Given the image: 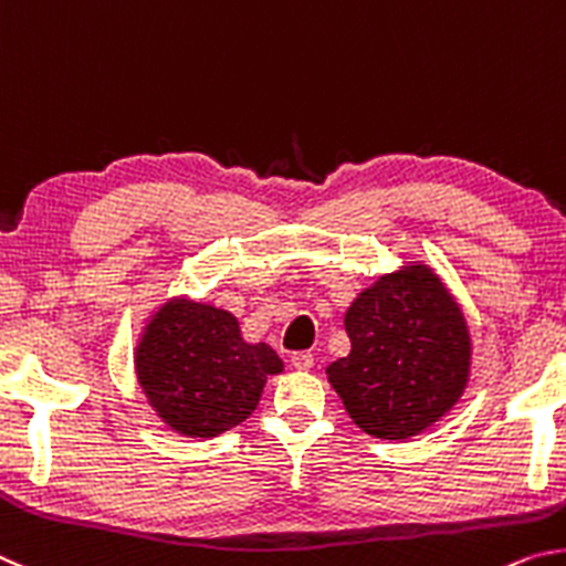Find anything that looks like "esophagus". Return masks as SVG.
<instances>
[{
	"label": "esophagus",
	"instance_id": "1",
	"mask_svg": "<svg viewBox=\"0 0 566 566\" xmlns=\"http://www.w3.org/2000/svg\"><path fill=\"white\" fill-rule=\"evenodd\" d=\"M291 363H293V368L295 370H301V373H308L311 368H313V355L311 353H293L291 355Z\"/></svg>",
	"mask_w": 566,
	"mask_h": 566
}]
</instances>
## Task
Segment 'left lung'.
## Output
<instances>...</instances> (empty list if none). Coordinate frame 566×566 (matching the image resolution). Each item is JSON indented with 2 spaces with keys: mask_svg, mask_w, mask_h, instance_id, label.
<instances>
[{
  "mask_svg": "<svg viewBox=\"0 0 566 566\" xmlns=\"http://www.w3.org/2000/svg\"><path fill=\"white\" fill-rule=\"evenodd\" d=\"M350 353L325 368L363 432L408 440L460 402L472 338L460 303L428 263L382 273L345 311Z\"/></svg>",
  "mask_w": 566,
  "mask_h": 566,
  "instance_id": "left-lung-1",
  "label": "left lung"
}]
</instances>
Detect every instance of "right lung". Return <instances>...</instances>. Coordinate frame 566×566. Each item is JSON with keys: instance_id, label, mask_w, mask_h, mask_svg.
I'll return each instance as SVG.
<instances>
[{"instance_id": "1", "label": "right lung", "mask_w": 566, "mask_h": 566, "mask_svg": "<svg viewBox=\"0 0 566 566\" xmlns=\"http://www.w3.org/2000/svg\"><path fill=\"white\" fill-rule=\"evenodd\" d=\"M134 373L164 424L184 438L211 440L251 418L283 360L268 343L243 340L233 313L174 295L144 321Z\"/></svg>"}]
</instances>
